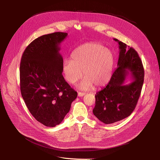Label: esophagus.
<instances>
[{
	"label": "esophagus",
	"instance_id": "34e87169",
	"mask_svg": "<svg viewBox=\"0 0 160 160\" xmlns=\"http://www.w3.org/2000/svg\"><path fill=\"white\" fill-rule=\"evenodd\" d=\"M85 93H84V92H78V96L79 97H83V96H85Z\"/></svg>",
	"mask_w": 160,
	"mask_h": 160
}]
</instances>
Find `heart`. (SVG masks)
<instances>
[{
  "label": "heart",
  "instance_id": "heart-1",
  "mask_svg": "<svg viewBox=\"0 0 160 160\" xmlns=\"http://www.w3.org/2000/svg\"><path fill=\"white\" fill-rule=\"evenodd\" d=\"M72 60H66L62 64L65 79L70 84H75L82 77L85 78L78 85L82 90H88L94 85L101 87L109 80L115 63L112 52L97 43H89L75 49Z\"/></svg>",
  "mask_w": 160,
  "mask_h": 160
}]
</instances>
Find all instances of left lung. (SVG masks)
I'll return each instance as SVG.
<instances>
[{
  "mask_svg": "<svg viewBox=\"0 0 160 160\" xmlns=\"http://www.w3.org/2000/svg\"><path fill=\"white\" fill-rule=\"evenodd\" d=\"M119 58L117 69L101 91L95 96L94 115L105 124L122 120L131 115L138 103L144 83V70L136 51L117 38ZM132 81L124 84L128 75Z\"/></svg>",
  "mask_w": 160,
  "mask_h": 160,
  "instance_id": "8db88e82",
  "label": "left lung"
}]
</instances>
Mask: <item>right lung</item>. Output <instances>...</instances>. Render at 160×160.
I'll return each instance as SVG.
<instances>
[{"instance_id":"obj_1","label":"right lung","mask_w":160,"mask_h":160,"mask_svg":"<svg viewBox=\"0 0 160 160\" xmlns=\"http://www.w3.org/2000/svg\"><path fill=\"white\" fill-rule=\"evenodd\" d=\"M67 35L55 32L39 37L28 45L21 58V96L33 117L46 127L61 123L77 97L62 75L59 45Z\"/></svg>"}]
</instances>
